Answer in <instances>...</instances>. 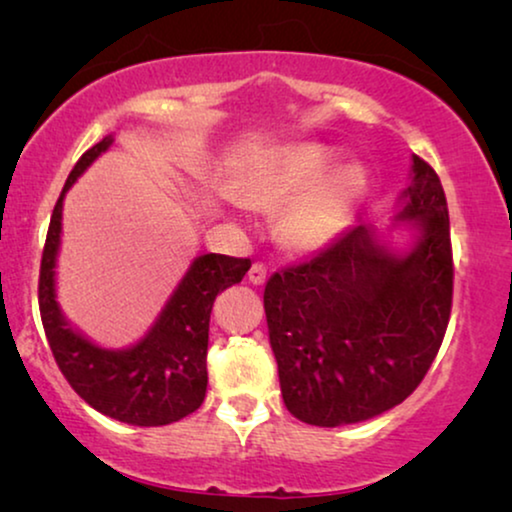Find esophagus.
Here are the masks:
<instances>
[{
    "label": "esophagus",
    "instance_id": "34e87169",
    "mask_svg": "<svg viewBox=\"0 0 512 512\" xmlns=\"http://www.w3.org/2000/svg\"><path fill=\"white\" fill-rule=\"evenodd\" d=\"M265 275H268V268H265V265L261 263V261H256L254 265H251L249 268V282L251 284H263L265 282Z\"/></svg>",
    "mask_w": 512,
    "mask_h": 512
}]
</instances>
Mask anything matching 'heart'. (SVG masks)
Masks as SVG:
<instances>
[{
    "instance_id": "heart-1",
    "label": "heart",
    "mask_w": 512,
    "mask_h": 512,
    "mask_svg": "<svg viewBox=\"0 0 512 512\" xmlns=\"http://www.w3.org/2000/svg\"><path fill=\"white\" fill-rule=\"evenodd\" d=\"M333 160L335 153L321 144H289L258 163L235 195L242 205L272 212L300 190L279 214V240L296 251L319 249L342 233L366 193V172L359 165L321 174Z\"/></svg>"
}]
</instances>
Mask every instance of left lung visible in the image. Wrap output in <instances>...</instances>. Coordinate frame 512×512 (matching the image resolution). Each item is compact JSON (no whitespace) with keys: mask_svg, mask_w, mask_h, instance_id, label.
<instances>
[{"mask_svg":"<svg viewBox=\"0 0 512 512\" xmlns=\"http://www.w3.org/2000/svg\"><path fill=\"white\" fill-rule=\"evenodd\" d=\"M401 219L417 247L394 256L354 226L310 261L275 272L263 305L284 405L314 426L354 424L403 403L429 373L452 312V240L443 184L412 156Z\"/></svg>","mask_w":512,"mask_h":512,"instance_id":"8db88e82","label":"left lung"}]
</instances>
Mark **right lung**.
Returning <instances> with one entry per match:
<instances>
[{
  "mask_svg": "<svg viewBox=\"0 0 512 512\" xmlns=\"http://www.w3.org/2000/svg\"><path fill=\"white\" fill-rule=\"evenodd\" d=\"M114 142L104 137L76 160L55 202L39 270V312L53 359L72 389L97 412L135 426H165L191 415L205 401L207 342L214 300L242 282L249 258L198 256L170 303L135 347L109 352L67 326L55 303V254L60 244L62 198L76 177Z\"/></svg>",
  "mask_w": 512,
  "mask_h": 512,
  "instance_id": "right-lung-1",
  "label": "right lung"
}]
</instances>
